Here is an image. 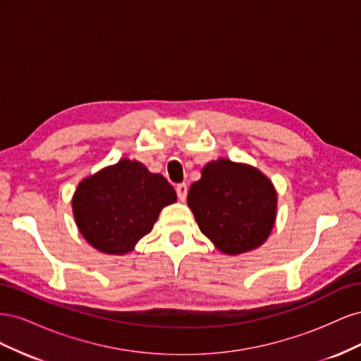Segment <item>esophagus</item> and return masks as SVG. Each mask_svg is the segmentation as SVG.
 Listing matches in <instances>:
<instances>
[{
	"label": "esophagus",
	"mask_w": 361,
	"mask_h": 361,
	"mask_svg": "<svg viewBox=\"0 0 361 361\" xmlns=\"http://www.w3.org/2000/svg\"><path fill=\"white\" fill-rule=\"evenodd\" d=\"M176 192H178L179 200L183 202L185 199H187V192H188L187 183H179V185H176Z\"/></svg>",
	"instance_id": "34e87169"
}]
</instances>
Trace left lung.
<instances>
[{
    "label": "left lung",
    "mask_w": 361,
    "mask_h": 361,
    "mask_svg": "<svg viewBox=\"0 0 361 361\" xmlns=\"http://www.w3.org/2000/svg\"><path fill=\"white\" fill-rule=\"evenodd\" d=\"M200 231L227 255L259 247L272 231L277 194L259 170L218 159L206 164L188 191Z\"/></svg>",
    "instance_id": "8db88e82"
}]
</instances>
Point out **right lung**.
<instances>
[{
    "mask_svg": "<svg viewBox=\"0 0 361 361\" xmlns=\"http://www.w3.org/2000/svg\"><path fill=\"white\" fill-rule=\"evenodd\" d=\"M174 202L176 192L166 178L122 159L84 179L72 207L89 244L102 253L123 255L152 231L162 207Z\"/></svg>",
    "mask_w": 361,
    "mask_h": 361,
    "instance_id": "obj_1",
    "label": "right lung"
}]
</instances>
